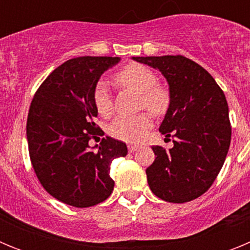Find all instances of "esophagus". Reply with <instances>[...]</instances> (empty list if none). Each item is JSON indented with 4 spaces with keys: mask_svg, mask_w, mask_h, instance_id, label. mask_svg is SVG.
I'll list each match as a JSON object with an SVG mask.
<instances>
[{
    "mask_svg": "<svg viewBox=\"0 0 250 250\" xmlns=\"http://www.w3.org/2000/svg\"><path fill=\"white\" fill-rule=\"evenodd\" d=\"M127 149H129L130 152H134V151H136V150H139V146L138 145H129V146H127Z\"/></svg>",
    "mask_w": 250,
    "mask_h": 250,
    "instance_id": "esophagus-1",
    "label": "esophagus"
}]
</instances>
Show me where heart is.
I'll return each mask as SVG.
<instances>
[{
	"label": "heart",
	"instance_id": "1",
	"mask_svg": "<svg viewBox=\"0 0 250 250\" xmlns=\"http://www.w3.org/2000/svg\"><path fill=\"white\" fill-rule=\"evenodd\" d=\"M116 81L121 85L141 94V106H146L155 114L164 112L169 104L167 91L156 85L155 74L149 67L139 63H131L116 75ZM94 103L96 110L103 116L112 111L110 91L105 83H99L94 91ZM152 118L149 112H141L134 116H118L109 126L114 138L126 143H139L151 127Z\"/></svg>",
	"mask_w": 250,
	"mask_h": 250
}]
</instances>
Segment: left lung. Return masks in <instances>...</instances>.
<instances>
[{"mask_svg":"<svg viewBox=\"0 0 250 250\" xmlns=\"http://www.w3.org/2000/svg\"><path fill=\"white\" fill-rule=\"evenodd\" d=\"M161 72L169 85V106L159 131L174 146H152L155 160L147 184L158 198L185 203L211 187L224 164L231 127L224 92L209 72L184 56L131 57Z\"/></svg>","mask_w":250,"mask_h":250,"instance_id":"left-lung-1","label":"left lung"}]
</instances>
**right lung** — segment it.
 Returning <instances> with one entry per match:
<instances>
[{"label": "right lung", "instance_id": "right-lung-1", "mask_svg": "<svg viewBox=\"0 0 250 250\" xmlns=\"http://www.w3.org/2000/svg\"><path fill=\"white\" fill-rule=\"evenodd\" d=\"M121 57L83 56L55 68L40 86L28 111V151L40 183L55 199L76 208L104 202L114 190L112 159L126 156L125 143L106 136L94 119L95 87L101 75Z\"/></svg>", "mask_w": 250, "mask_h": 250}]
</instances>
